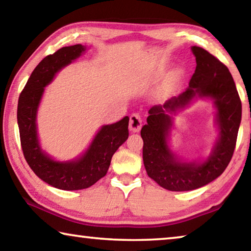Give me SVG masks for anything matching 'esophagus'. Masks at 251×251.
Masks as SVG:
<instances>
[{
    "label": "esophagus",
    "mask_w": 251,
    "mask_h": 251,
    "mask_svg": "<svg viewBox=\"0 0 251 251\" xmlns=\"http://www.w3.org/2000/svg\"><path fill=\"white\" fill-rule=\"evenodd\" d=\"M142 128V117L138 113H133L129 116V129L131 131H139Z\"/></svg>",
    "instance_id": "1"
}]
</instances>
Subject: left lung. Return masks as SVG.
Segmentation results:
<instances>
[{"instance_id": "left-lung-1", "label": "left lung", "mask_w": 251, "mask_h": 251, "mask_svg": "<svg viewBox=\"0 0 251 251\" xmlns=\"http://www.w3.org/2000/svg\"><path fill=\"white\" fill-rule=\"evenodd\" d=\"M192 50L197 65L189 80V87L164 105L152 106L148 110L147 124L141 130L143 160L147 175L172 192L197 189L222 175L231 160L241 122V100L227 66L206 50L193 46ZM197 97L214 100L220 137L206 161L201 163L181 162L167 144L172 125L171 114Z\"/></svg>"}]
</instances>
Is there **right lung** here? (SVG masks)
I'll list each match as a JSON object with an SVG mask.
<instances>
[{"label": "right lung", "mask_w": 251, "mask_h": 251, "mask_svg": "<svg viewBox=\"0 0 251 251\" xmlns=\"http://www.w3.org/2000/svg\"><path fill=\"white\" fill-rule=\"evenodd\" d=\"M86 48L80 44L65 46L42 59L29 76L19 97L18 124L21 146L28 166L46 184L63 190L85 189L107 173L110 160L118 147L128 138V116L104 125L87 151L79 158L57 161L42 151L36 130V115L44 87L55 74L79 57Z\"/></svg>", "instance_id": "right-lung-1"}]
</instances>
